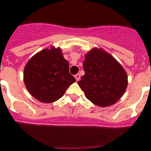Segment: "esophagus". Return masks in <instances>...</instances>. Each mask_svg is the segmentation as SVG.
I'll return each instance as SVG.
<instances>
[{
    "mask_svg": "<svg viewBox=\"0 0 151 151\" xmlns=\"http://www.w3.org/2000/svg\"><path fill=\"white\" fill-rule=\"evenodd\" d=\"M74 77L76 78V81H78L80 79H81V75H80L79 74H77L75 76H74Z\"/></svg>",
    "mask_w": 151,
    "mask_h": 151,
    "instance_id": "1",
    "label": "esophagus"
}]
</instances>
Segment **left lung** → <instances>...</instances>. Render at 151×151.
Masks as SVG:
<instances>
[{"label":"left lung","mask_w":151,"mask_h":151,"mask_svg":"<svg viewBox=\"0 0 151 151\" xmlns=\"http://www.w3.org/2000/svg\"><path fill=\"white\" fill-rule=\"evenodd\" d=\"M83 68L85 74L77 83L93 104L109 106L122 96L128 85V77L111 55L101 48H93L85 55Z\"/></svg>","instance_id":"obj_1"}]
</instances>
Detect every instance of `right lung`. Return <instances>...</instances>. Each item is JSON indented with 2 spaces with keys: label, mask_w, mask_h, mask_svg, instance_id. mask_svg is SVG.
Instances as JSON below:
<instances>
[{
  "label": "right lung",
  "mask_w": 151,
  "mask_h": 151,
  "mask_svg": "<svg viewBox=\"0 0 151 151\" xmlns=\"http://www.w3.org/2000/svg\"><path fill=\"white\" fill-rule=\"evenodd\" d=\"M75 81L69 72L68 61L58 48L39 52L25 67V85L29 93L42 103H53L62 97Z\"/></svg>",
  "instance_id": "1"
}]
</instances>
